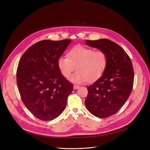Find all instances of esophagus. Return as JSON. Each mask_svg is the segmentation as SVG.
Instances as JSON below:
<instances>
[{
	"label": "esophagus",
	"instance_id": "34e87169",
	"mask_svg": "<svg viewBox=\"0 0 150 150\" xmlns=\"http://www.w3.org/2000/svg\"><path fill=\"white\" fill-rule=\"evenodd\" d=\"M79 88H80V86H78V85H74V90L79 89Z\"/></svg>",
	"mask_w": 150,
	"mask_h": 150
}]
</instances>
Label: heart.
Segmentation results:
<instances>
[{
	"mask_svg": "<svg viewBox=\"0 0 150 150\" xmlns=\"http://www.w3.org/2000/svg\"><path fill=\"white\" fill-rule=\"evenodd\" d=\"M60 72L65 78H68L75 67L76 71L69 80L74 83H83L95 81L103 75L108 66V56L103 51L83 46H76L71 49L68 57H60L57 61Z\"/></svg>",
	"mask_w": 150,
	"mask_h": 150,
	"instance_id": "heart-1",
	"label": "heart"
}]
</instances>
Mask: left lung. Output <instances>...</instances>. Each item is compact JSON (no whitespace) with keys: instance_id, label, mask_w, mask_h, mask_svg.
Wrapping results in <instances>:
<instances>
[{"instance_id":"1","label":"left lung","mask_w":150,"mask_h":150,"mask_svg":"<svg viewBox=\"0 0 150 150\" xmlns=\"http://www.w3.org/2000/svg\"><path fill=\"white\" fill-rule=\"evenodd\" d=\"M85 43L107 54V68L100 78L87 86L85 101L93 115L107 118L117 112L130 95L134 79L132 63L122 47L108 39L85 40Z\"/></svg>"}]
</instances>
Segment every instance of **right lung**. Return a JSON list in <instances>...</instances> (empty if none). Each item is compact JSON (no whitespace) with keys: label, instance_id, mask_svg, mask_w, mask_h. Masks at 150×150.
<instances>
[{"label":"right lung","instance_id":"obj_1","mask_svg":"<svg viewBox=\"0 0 150 150\" xmlns=\"http://www.w3.org/2000/svg\"><path fill=\"white\" fill-rule=\"evenodd\" d=\"M71 40H42L22 55L16 71L21 100L38 119L52 120L64 111L73 85L61 74L57 61Z\"/></svg>","mask_w":150,"mask_h":150}]
</instances>
